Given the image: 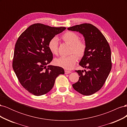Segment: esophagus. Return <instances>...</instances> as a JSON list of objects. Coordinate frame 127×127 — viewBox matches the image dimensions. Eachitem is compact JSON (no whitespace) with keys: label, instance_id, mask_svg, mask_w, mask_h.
<instances>
[{"label":"esophagus","instance_id":"1","mask_svg":"<svg viewBox=\"0 0 127 127\" xmlns=\"http://www.w3.org/2000/svg\"><path fill=\"white\" fill-rule=\"evenodd\" d=\"M64 72H65V74H70V73L71 72V71H68V70H65L64 71Z\"/></svg>","mask_w":127,"mask_h":127}]
</instances>
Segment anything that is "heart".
Listing matches in <instances>:
<instances>
[{"instance_id":"1","label":"heart","mask_w":127,"mask_h":127,"mask_svg":"<svg viewBox=\"0 0 127 127\" xmlns=\"http://www.w3.org/2000/svg\"><path fill=\"white\" fill-rule=\"evenodd\" d=\"M62 39L64 42L71 45L70 53L72 54L67 57H61L55 60L54 63L58 66L62 67L65 69L70 70L74 67L77 61V57L82 58L84 56L86 50V44L83 41H80L79 36L76 33L68 31L62 36ZM58 39L54 37L49 41L48 48L53 55H57L58 51Z\"/></svg>"}]
</instances>
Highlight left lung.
<instances>
[{
	"mask_svg": "<svg viewBox=\"0 0 127 127\" xmlns=\"http://www.w3.org/2000/svg\"><path fill=\"white\" fill-rule=\"evenodd\" d=\"M67 29L82 34L86 45L85 55L79 63L86 70H76L79 78L72 87L82 95H91L101 89L110 74L112 68L110 47L100 31L91 24L76 25Z\"/></svg>",
	"mask_w": 127,
	"mask_h": 127,
	"instance_id": "8db88e82",
	"label": "left lung"
}]
</instances>
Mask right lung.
<instances>
[{"mask_svg": "<svg viewBox=\"0 0 127 127\" xmlns=\"http://www.w3.org/2000/svg\"><path fill=\"white\" fill-rule=\"evenodd\" d=\"M66 29L34 24L18 37L13 68L19 82L30 93L35 96L47 94L54 86L57 77L64 74L63 68L47 65L53 59L48 48L49 41Z\"/></svg>", "mask_w": 127, "mask_h": 127, "instance_id": "add662e5", "label": "right lung"}]
</instances>
